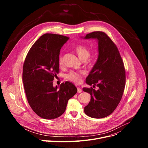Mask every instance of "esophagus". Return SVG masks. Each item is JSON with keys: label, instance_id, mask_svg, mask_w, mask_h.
<instances>
[{"label": "esophagus", "instance_id": "34e87169", "mask_svg": "<svg viewBox=\"0 0 148 148\" xmlns=\"http://www.w3.org/2000/svg\"><path fill=\"white\" fill-rule=\"evenodd\" d=\"M77 92H78V93H80V92H82V90H81L80 88L78 87V88H77Z\"/></svg>", "mask_w": 148, "mask_h": 148}]
</instances>
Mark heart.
<instances>
[{
    "label": "heart",
    "mask_w": 148,
    "mask_h": 148,
    "mask_svg": "<svg viewBox=\"0 0 148 148\" xmlns=\"http://www.w3.org/2000/svg\"><path fill=\"white\" fill-rule=\"evenodd\" d=\"M75 51L78 57L83 61L88 60V61H91L93 60V56L90 54V49L85 45H78L75 49ZM58 64L60 66H62L64 65V57L62 55L60 54L58 57ZM84 75V73H77L74 71H71L67 74V78L74 82L79 83L82 78Z\"/></svg>",
    "instance_id": "b5f03b06"
}]
</instances>
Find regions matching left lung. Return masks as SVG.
Here are the masks:
<instances>
[{
    "label": "left lung",
    "instance_id": "8db88e82",
    "mask_svg": "<svg viewBox=\"0 0 148 148\" xmlns=\"http://www.w3.org/2000/svg\"><path fill=\"white\" fill-rule=\"evenodd\" d=\"M84 38H97L98 57L86 83L92 87L84 88L91 95V101L84 108V112L94 118H102L111 114L121 101L125 86V70L123 62L115 44L103 32L87 34Z\"/></svg>",
    "mask_w": 148,
    "mask_h": 148
}]
</instances>
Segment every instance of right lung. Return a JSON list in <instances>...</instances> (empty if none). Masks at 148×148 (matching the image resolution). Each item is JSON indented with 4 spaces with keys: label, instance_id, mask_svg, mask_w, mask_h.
Segmentation results:
<instances>
[{
    "label": "right lung",
    "instance_id": "obj_1",
    "mask_svg": "<svg viewBox=\"0 0 148 148\" xmlns=\"http://www.w3.org/2000/svg\"><path fill=\"white\" fill-rule=\"evenodd\" d=\"M69 37L46 33L29 51L23 67V82L27 101L40 117L53 119L66 111L68 101L77 92L74 84L66 81L60 88L53 81L59 73L60 51Z\"/></svg>",
    "mask_w": 148,
    "mask_h": 148
}]
</instances>
